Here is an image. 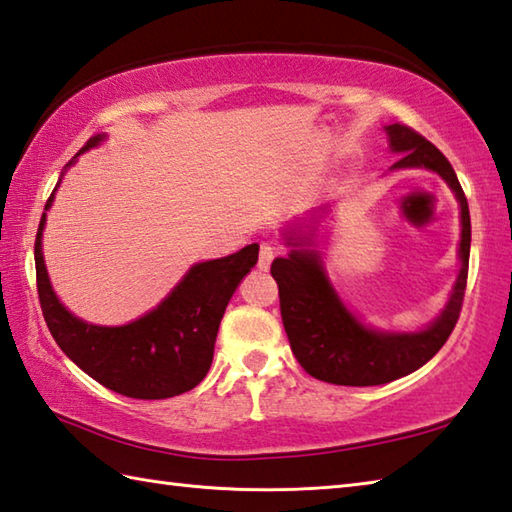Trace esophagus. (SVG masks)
<instances>
[{
  "mask_svg": "<svg viewBox=\"0 0 512 512\" xmlns=\"http://www.w3.org/2000/svg\"><path fill=\"white\" fill-rule=\"evenodd\" d=\"M277 255V250L271 246V244H262L259 246V259H257V266L262 268V271H268L273 264V259Z\"/></svg>",
  "mask_w": 512,
  "mask_h": 512,
  "instance_id": "1",
  "label": "esophagus"
}]
</instances>
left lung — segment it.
<instances>
[{
  "label": "left lung",
  "mask_w": 512,
  "mask_h": 512,
  "mask_svg": "<svg viewBox=\"0 0 512 512\" xmlns=\"http://www.w3.org/2000/svg\"><path fill=\"white\" fill-rule=\"evenodd\" d=\"M389 145L401 152L394 167H427L439 172L461 203V273L441 318L418 333H378L365 329L342 306L322 262L313 250H291L277 257L271 275L280 288V311L293 356L306 374L331 385L371 387L385 385L423 367L457 324L468 284L470 210L450 161L412 127H387Z\"/></svg>",
  "instance_id": "8db88e82"
}]
</instances>
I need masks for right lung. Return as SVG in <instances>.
Masks as SVG:
<instances>
[{
    "label": "right lung",
    "instance_id": "obj_1",
    "mask_svg": "<svg viewBox=\"0 0 512 512\" xmlns=\"http://www.w3.org/2000/svg\"><path fill=\"white\" fill-rule=\"evenodd\" d=\"M100 141L102 136L89 138L78 154ZM53 192L44 210L51 208ZM44 221L46 212L35 237L37 297L58 347L100 385L129 398L161 401L197 387L210 369L226 306L241 277L257 264L259 246L250 244L235 255L192 266L141 320L125 327H96L73 318L53 293L42 259Z\"/></svg>",
    "mask_w": 512,
    "mask_h": 512
}]
</instances>
